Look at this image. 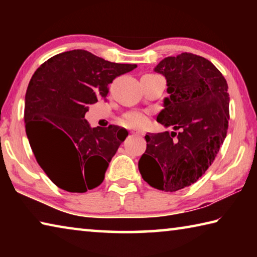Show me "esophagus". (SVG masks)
<instances>
[{"label": "esophagus", "instance_id": "34e87169", "mask_svg": "<svg viewBox=\"0 0 257 257\" xmlns=\"http://www.w3.org/2000/svg\"><path fill=\"white\" fill-rule=\"evenodd\" d=\"M132 134L137 135V136H142V135H143V133L139 132V130H132Z\"/></svg>", "mask_w": 257, "mask_h": 257}]
</instances>
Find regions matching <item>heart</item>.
<instances>
[{"label": "heart", "mask_w": 257, "mask_h": 257, "mask_svg": "<svg viewBox=\"0 0 257 257\" xmlns=\"http://www.w3.org/2000/svg\"><path fill=\"white\" fill-rule=\"evenodd\" d=\"M123 122L130 127H143L147 122V115L139 111L129 112L123 116Z\"/></svg>", "instance_id": "1"}]
</instances>
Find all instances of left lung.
<instances>
[{
  "label": "left lung",
  "mask_w": 257,
  "mask_h": 257,
  "mask_svg": "<svg viewBox=\"0 0 257 257\" xmlns=\"http://www.w3.org/2000/svg\"><path fill=\"white\" fill-rule=\"evenodd\" d=\"M154 71L165 77L169 93L156 120L179 133L146 135L138 169L150 186L173 193L196 182L223 144L228 84L212 62L187 52L163 59Z\"/></svg>",
  "instance_id": "obj_1"
}]
</instances>
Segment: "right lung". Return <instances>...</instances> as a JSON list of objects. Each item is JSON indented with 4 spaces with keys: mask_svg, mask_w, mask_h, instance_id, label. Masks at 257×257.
<instances>
[{
    "mask_svg": "<svg viewBox=\"0 0 257 257\" xmlns=\"http://www.w3.org/2000/svg\"><path fill=\"white\" fill-rule=\"evenodd\" d=\"M137 68L85 50L56 54L37 69L25 97V122L37 163L54 185L86 193L104 180L128 133L118 125L90 128L88 104L105 98L113 79Z\"/></svg>",
    "mask_w": 257,
    "mask_h": 257,
    "instance_id": "obj_1",
    "label": "right lung"
}]
</instances>
